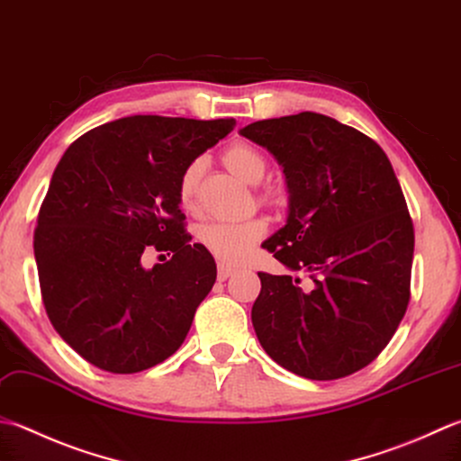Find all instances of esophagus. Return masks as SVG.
I'll list each match as a JSON object with an SVG mask.
<instances>
[{
	"instance_id": "esophagus-1",
	"label": "esophagus",
	"mask_w": 461,
	"mask_h": 461,
	"mask_svg": "<svg viewBox=\"0 0 461 461\" xmlns=\"http://www.w3.org/2000/svg\"><path fill=\"white\" fill-rule=\"evenodd\" d=\"M233 272H236V269H233V267L220 264V266H218V279H220V282H225V279L233 276Z\"/></svg>"
}]
</instances>
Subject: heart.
<instances>
[{"label":"heart","mask_w":461,"mask_h":461,"mask_svg":"<svg viewBox=\"0 0 461 461\" xmlns=\"http://www.w3.org/2000/svg\"><path fill=\"white\" fill-rule=\"evenodd\" d=\"M223 164L228 166L238 177L246 179L249 184H256L266 171V158L258 148L249 146L246 141H236L223 151ZM202 161L195 159L189 164L182 177H179L177 197L184 210H195V185L197 174H200ZM267 197L272 200H282V192L277 187L269 189ZM267 233L266 218H249L240 221H225L215 220L203 223L197 230V240L210 254L223 261V264H238L243 258L249 256L256 243Z\"/></svg>","instance_id":"obj_1"}]
</instances>
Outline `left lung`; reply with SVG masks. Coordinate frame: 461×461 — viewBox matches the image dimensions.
Returning <instances> with one entry per match:
<instances>
[{
  "label": "left lung",
  "mask_w": 461,
  "mask_h": 461,
  "mask_svg": "<svg viewBox=\"0 0 461 461\" xmlns=\"http://www.w3.org/2000/svg\"><path fill=\"white\" fill-rule=\"evenodd\" d=\"M243 138L274 153L290 215L264 248L300 279L259 272L251 321L261 348L308 380L372 364L410 303L413 221L385 151L333 117L302 112L254 122Z\"/></svg>",
  "instance_id": "8db88e82"
}]
</instances>
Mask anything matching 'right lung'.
I'll return each mask as SVG.
<instances>
[{"label": "right lung", "mask_w": 461, "mask_h": 461, "mask_svg": "<svg viewBox=\"0 0 461 461\" xmlns=\"http://www.w3.org/2000/svg\"><path fill=\"white\" fill-rule=\"evenodd\" d=\"M233 128L236 120L130 115L63 153L33 254L45 313L86 362L135 374L184 344L218 269L202 243L189 246L179 177ZM153 249L170 259L146 268L142 256Z\"/></svg>", "instance_id": "obj_1"}]
</instances>
